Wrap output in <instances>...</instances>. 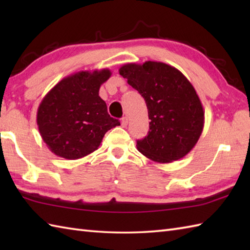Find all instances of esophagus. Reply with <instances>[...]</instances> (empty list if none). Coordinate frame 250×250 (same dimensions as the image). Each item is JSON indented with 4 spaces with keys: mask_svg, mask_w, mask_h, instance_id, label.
I'll use <instances>...</instances> for the list:
<instances>
[{
    "mask_svg": "<svg viewBox=\"0 0 250 250\" xmlns=\"http://www.w3.org/2000/svg\"><path fill=\"white\" fill-rule=\"evenodd\" d=\"M129 124V118L128 117H124V118L121 119V125L122 128H126V125Z\"/></svg>",
    "mask_w": 250,
    "mask_h": 250,
    "instance_id": "obj_1",
    "label": "esophagus"
}]
</instances>
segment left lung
I'll use <instances>...</instances> for the list:
<instances>
[{
	"mask_svg": "<svg viewBox=\"0 0 250 250\" xmlns=\"http://www.w3.org/2000/svg\"><path fill=\"white\" fill-rule=\"evenodd\" d=\"M119 74L147 105L149 132L136 144L142 155L158 163H171L189 153L203 131L204 109L187 77L157 61L126 63Z\"/></svg>",
	"mask_w": 250,
	"mask_h": 250,
	"instance_id": "1",
	"label": "left lung"
}]
</instances>
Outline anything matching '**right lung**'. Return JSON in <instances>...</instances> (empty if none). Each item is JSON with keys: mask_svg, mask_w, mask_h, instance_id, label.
<instances>
[{"mask_svg": "<svg viewBox=\"0 0 250 250\" xmlns=\"http://www.w3.org/2000/svg\"><path fill=\"white\" fill-rule=\"evenodd\" d=\"M108 68L81 71L66 76L47 93L37 108L42 139L56 156L77 160L97 150L106 132L120 122L111 118L100 98Z\"/></svg>", "mask_w": 250, "mask_h": 250, "instance_id": "right-lung-1", "label": "right lung"}]
</instances>
